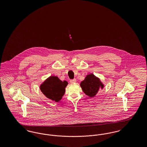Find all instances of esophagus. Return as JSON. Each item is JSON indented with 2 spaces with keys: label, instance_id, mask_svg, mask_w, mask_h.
<instances>
[{
  "label": "esophagus",
  "instance_id": "34e87169",
  "mask_svg": "<svg viewBox=\"0 0 147 147\" xmlns=\"http://www.w3.org/2000/svg\"><path fill=\"white\" fill-rule=\"evenodd\" d=\"M77 82L76 79H73V80H70V83L71 84H74V83H76Z\"/></svg>",
  "mask_w": 147,
  "mask_h": 147
}]
</instances>
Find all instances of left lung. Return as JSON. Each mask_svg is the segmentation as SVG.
I'll return each instance as SVG.
<instances>
[{"mask_svg":"<svg viewBox=\"0 0 147 147\" xmlns=\"http://www.w3.org/2000/svg\"><path fill=\"white\" fill-rule=\"evenodd\" d=\"M80 85L84 93L90 98H94L100 89H102L104 87L100 79L92 73L87 75Z\"/></svg>","mask_w":147,"mask_h":147,"instance_id":"8db88e82","label":"left lung"}]
</instances>
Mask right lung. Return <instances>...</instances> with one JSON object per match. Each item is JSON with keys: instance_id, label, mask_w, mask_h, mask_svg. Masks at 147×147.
<instances>
[{"instance_id": "add662e5", "label": "right lung", "mask_w": 147, "mask_h": 147, "mask_svg": "<svg viewBox=\"0 0 147 147\" xmlns=\"http://www.w3.org/2000/svg\"><path fill=\"white\" fill-rule=\"evenodd\" d=\"M65 80L61 81L57 76H50L40 85V89L46 98L56 102L63 97L68 85Z\"/></svg>"}]
</instances>
